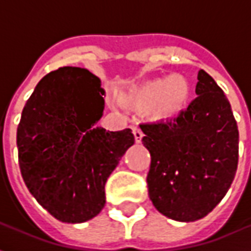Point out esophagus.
<instances>
[{"mask_svg":"<svg viewBox=\"0 0 251 251\" xmlns=\"http://www.w3.org/2000/svg\"><path fill=\"white\" fill-rule=\"evenodd\" d=\"M131 130H133V134H134V140H136L137 144H140L142 140V137H144V133L141 131L140 127H137V126H133L131 127Z\"/></svg>","mask_w":251,"mask_h":251,"instance_id":"34e87169","label":"esophagus"}]
</instances>
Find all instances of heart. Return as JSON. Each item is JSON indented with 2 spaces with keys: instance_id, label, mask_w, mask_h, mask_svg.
<instances>
[{
  "instance_id": "1",
  "label": "heart",
  "mask_w": 251,
  "mask_h": 251,
  "mask_svg": "<svg viewBox=\"0 0 251 251\" xmlns=\"http://www.w3.org/2000/svg\"><path fill=\"white\" fill-rule=\"evenodd\" d=\"M189 95L188 80L181 75H171L131 87L127 93L122 94V100L138 109L153 106L152 113L156 118H172L183 111Z\"/></svg>"
}]
</instances>
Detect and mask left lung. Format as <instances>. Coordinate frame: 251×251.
<instances>
[{
  "label": "left lung",
  "instance_id": "left-lung-1",
  "mask_svg": "<svg viewBox=\"0 0 251 251\" xmlns=\"http://www.w3.org/2000/svg\"><path fill=\"white\" fill-rule=\"evenodd\" d=\"M196 98L177 117L140 125L151 153L148 192L177 222L204 218L223 199L238 167L237 121L222 88L203 70Z\"/></svg>",
  "mask_w": 251,
  "mask_h": 251
}]
</instances>
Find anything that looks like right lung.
Listing matches in <instances>:
<instances>
[{"label":"right lung","instance_id":"1","mask_svg":"<svg viewBox=\"0 0 251 251\" xmlns=\"http://www.w3.org/2000/svg\"><path fill=\"white\" fill-rule=\"evenodd\" d=\"M103 95L94 74L62 67L37 83L21 114L17 149L25 185L64 223H83L102 211L107 177L134 144L130 129L95 126Z\"/></svg>","mask_w":251,"mask_h":251}]
</instances>
